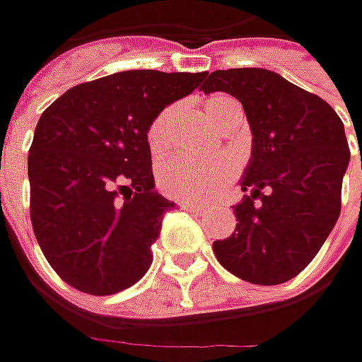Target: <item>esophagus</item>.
I'll list each match as a JSON object with an SVG mask.
<instances>
[{
	"instance_id": "34e87169",
	"label": "esophagus",
	"mask_w": 362,
	"mask_h": 362,
	"mask_svg": "<svg viewBox=\"0 0 362 362\" xmlns=\"http://www.w3.org/2000/svg\"><path fill=\"white\" fill-rule=\"evenodd\" d=\"M181 207L183 209H197V211H205L207 205L205 203H195V202H181Z\"/></svg>"
}]
</instances>
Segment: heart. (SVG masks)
<instances>
[{
  "label": "heart",
  "mask_w": 362,
  "mask_h": 362,
  "mask_svg": "<svg viewBox=\"0 0 362 362\" xmlns=\"http://www.w3.org/2000/svg\"><path fill=\"white\" fill-rule=\"evenodd\" d=\"M205 117L216 129H226L242 120V106L228 94H214L203 103ZM175 106L163 108L146 129V145L155 159H160L173 141ZM233 175V163L228 159L197 160L175 157L163 163L159 169L160 189L175 199H209L217 187Z\"/></svg>",
  "instance_id": "heart-1"
}]
</instances>
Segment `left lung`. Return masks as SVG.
<instances>
[{
	"mask_svg": "<svg viewBox=\"0 0 362 362\" xmlns=\"http://www.w3.org/2000/svg\"><path fill=\"white\" fill-rule=\"evenodd\" d=\"M202 90L235 96L254 136L240 183L247 195L233 205L235 231L214 242V254L245 282H288L313 262L341 216L351 159L344 124L320 96L264 68L216 70Z\"/></svg>",
	"mask_w": 362,
	"mask_h": 362,
	"instance_id": "left-lung-1",
	"label": "left lung"
}]
</instances>
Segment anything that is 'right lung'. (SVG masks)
<instances>
[{"label":"right lung","mask_w":362,"mask_h":362,"mask_svg":"<svg viewBox=\"0 0 362 362\" xmlns=\"http://www.w3.org/2000/svg\"><path fill=\"white\" fill-rule=\"evenodd\" d=\"M205 72L129 70L66 90L42 112L28 155L30 217L66 284L108 296L136 284L175 203L155 193L146 129Z\"/></svg>","instance_id":"right-lung-1"}]
</instances>
